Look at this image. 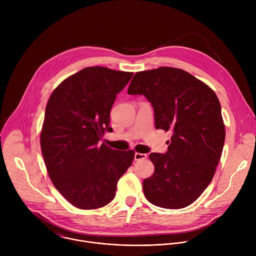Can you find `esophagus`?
<instances>
[{
    "instance_id": "esophagus-1",
    "label": "esophagus",
    "mask_w": 256,
    "mask_h": 256,
    "mask_svg": "<svg viewBox=\"0 0 256 256\" xmlns=\"http://www.w3.org/2000/svg\"><path fill=\"white\" fill-rule=\"evenodd\" d=\"M147 158V154H142V153H138L136 152L134 153V160L136 161H138V160H144Z\"/></svg>"
}]
</instances>
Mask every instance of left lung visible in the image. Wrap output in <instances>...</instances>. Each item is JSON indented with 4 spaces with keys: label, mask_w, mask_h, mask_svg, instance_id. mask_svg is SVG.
Instances as JSON below:
<instances>
[{
    "label": "left lung",
    "mask_w": 256,
    "mask_h": 256,
    "mask_svg": "<svg viewBox=\"0 0 256 256\" xmlns=\"http://www.w3.org/2000/svg\"><path fill=\"white\" fill-rule=\"evenodd\" d=\"M128 93L147 98L156 128L172 132L168 151L149 156L155 171L142 181L146 198L164 208L190 206L210 184L222 155L220 101L206 84L169 66L136 72Z\"/></svg>",
    "instance_id": "1"
}]
</instances>
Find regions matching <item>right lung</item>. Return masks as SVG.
<instances>
[{"label":"right lung","instance_id":"1","mask_svg":"<svg viewBox=\"0 0 256 256\" xmlns=\"http://www.w3.org/2000/svg\"><path fill=\"white\" fill-rule=\"evenodd\" d=\"M134 72L89 66L64 80L46 108L40 147L54 188L74 206L99 208L110 202L134 152L116 151L98 142L109 114Z\"/></svg>","mask_w":256,"mask_h":256}]
</instances>
